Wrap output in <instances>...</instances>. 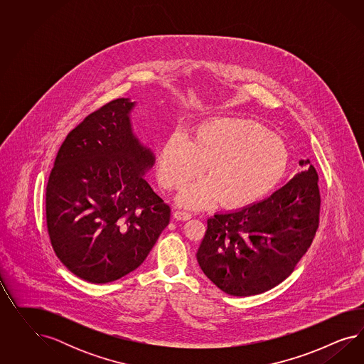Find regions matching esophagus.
I'll return each mask as SVG.
<instances>
[{
  "mask_svg": "<svg viewBox=\"0 0 364 364\" xmlns=\"http://www.w3.org/2000/svg\"><path fill=\"white\" fill-rule=\"evenodd\" d=\"M173 216H175V219L176 220H189L191 218H192V213H189V212H186V210H176L175 213H173Z\"/></svg>",
  "mask_w": 364,
  "mask_h": 364,
  "instance_id": "obj_1",
  "label": "esophagus"
}]
</instances>
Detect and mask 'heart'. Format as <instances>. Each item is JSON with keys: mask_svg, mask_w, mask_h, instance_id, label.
Returning a JSON list of instances; mask_svg holds the SVG:
<instances>
[{"mask_svg": "<svg viewBox=\"0 0 364 364\" xmlns=\"http://www.w3.org/2000/svg\"><path fill=\"white\" fill-rule=\"evenodd\" d=\"M287 151L283 141L257 122L218 119L193 133H172L159 160V176L166 189H180L204 173L210 176L188 186L180 195L183 207L201 210L223 200L239 210L264 198L284 176Z\"/></svg>", "mask_w": 364, "mask_h": 364, "instance_id": "heart-1", "label": "heart"}]
</instances>
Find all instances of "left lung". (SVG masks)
Masks as SVG:
<instances>
[{"mask_svg":"<svg viewBox=\"0 0 364 364\" xmlns=\"http://www.w3.org/2000/svg\"><path fill=\"white\" fill-rule=\"evenodd\" d=\"M306 166L268 198L216 213L198 247L200 268L232 296H252L280 284L309 251L319 228L318 172Z\"/></svg>","mask_w":364,"mask_h":364,"instance_id":"left-lung-1","label":"left lung"}]
</instances>
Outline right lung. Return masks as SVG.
<instances>
[{"mask_svg":"<svg viewBox=\"0 0 364 364\" xmlns=\"http://www.w3.org/2000/svg\"><path fill=\"white\" fill-rule=\"evenodd\" d=\"M134 102L116 99L68 133L46 186V227L60 262L105 284L141 265L171 208L144 178L154 156L134 137Z\"/></svg>","mask_w":364,"mask_h":364,"instance_id":"obj_1","label":"right lung"}]
</instances>
